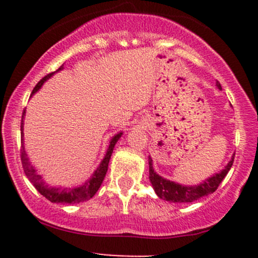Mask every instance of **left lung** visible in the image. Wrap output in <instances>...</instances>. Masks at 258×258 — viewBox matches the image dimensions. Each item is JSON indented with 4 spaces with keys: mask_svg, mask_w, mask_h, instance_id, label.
I'll return each instance as SVG.
<instances>
[{
    "mask_svg": "<svg viewBox=\"0 0 258 258\" xmlns=\"http://www.w3.org/2000/svg\"><path fill=\"white\" fill-rule=\"evenodd\" d=\"M217 87L221 88L220 82H217ZM233 155L232 160L228 162V165L221 171L220 173H216L212 177L204 182V183L199 184V186H182V184L175 183L172 181H168V179L162 178L161 176H158L157 173L153 171L152 167V158L148 157V165H150V181L152 183L153 189L156 191L157 196L160 199L166 200V201L170 202H178V204H186V202H194L197 201L201 197L207 196V195L213 194L216 189L218 188L221 182L223 181V178L226 177V175L228 173L230 168L232 167Z\"/></svg>",
    "mask_w": 258,
    "mask_h": 258,
    "instance_id": "1",
    "label": "left lung"
}]
</instances>
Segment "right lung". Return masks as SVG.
<instances>
[{
  "instance_id": "1",
  "label": "right lung",
  "mask_w": 258,
  "mask_h": 258,
  "mask_svg": "<svg viewBox=\"0 0 258 258\" xmlns=\"http://www.w3.org/2000/svg\"><path fill=\"white\" fill-rule=\"evenodd\" d=\"M59 70H62V66L59 67L57 71H59ZM53 74L54 72H51V74H48L47 76L43 77V79L36 85V87L33 88L32 95L35 92H37V91L40 90L41 86L43 85V82H45L48 77H51ZM23 113H25V111H23ZM22 118H23V114H22ZM22 124H23V119L21 121V131H22ZM121 135L122 134L116 135V136L111 140L110 147H108L107 153H106L105 158H103V161L101 162L100 167H98L97 170H96V172L93 173L92 178H91L90 181L86 182L83 186L79 187V188H56V187L47 186V184L43 182L42 177H41L40 175H37L35 168H33L32 166H31V163L28 162V158L27 156H26L25 148L22 147V150H21V162H22L23 171H25L26 176H27V178L30 179L31 183H32L33 186L36 187V189H37L43 197H46L48 201L54 202V204H80V202H85L87 201V200L92 199V197L95 196L96 192L98 191V188H100L101 183H102L103 178H105L106 176V172H107L108 162H110L111 155H112L113 152V147L114 145H116V142L118 141L119 137H121ZM21 136H23L22 132H21Z\"/></svg>"
}]
</instances>
